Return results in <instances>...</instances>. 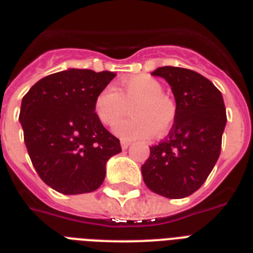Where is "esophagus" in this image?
Returning a JSON list of instances; mask_svg holds the SVG:
<instances>
[{
  "mask_svg": "<svg viewBox=\"0 0 253 253\" xmlns=\"http://www.w3.org/2000/svg\"><path fill=\"white\" fill-rule=\"evenodd\" d=\"M131 144V142H128V140H121V147H122L123 150H126V148H128V146Z\"/></svg>",
  "mask_w": 253,
  "mask_h": 253,
  "instance_id": "obj_1",
  "label": "esophagus"
}]
</instances>
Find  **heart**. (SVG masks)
<instances>
[{"label":"heart","mask_w":253,"mask_h":253,"mask_svg":"<svg viewBox=\"0 0 253 253\" xmlns=\"http://www.w3.org/2000/svg\"><path fill=\"white\" fill-rule=\"evenodd\" d=\"M131 103L133 105L130 104ZM130 107L131 117L118 121L113 132L122 139L150 138L164 135L174 123L176 102L163 93V85L148 75L126 77L118 90L103 87L94 99V113L101 123L110 126Z\"/></svg>","instance_id":"obj_1"}]
</instances>
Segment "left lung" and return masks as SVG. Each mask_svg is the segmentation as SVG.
<instances>
[{
	"mask_svg": "<svg viewBox=\"0 0 253 253\" xmlns=\"http://www.w3.org/2000/svg\"><path fill=\"white\" fill-rule=\"evenodd\" d=\"M151 75L170 85L177 114L167 139L150 147L143 180L159 196L184 198L202 186L219 158L227 122L223 97L211 81L190 69L160 67Z\"/></svg>",
	"mask_w": 253,
	"mask_h": 253,
	"instance_id": "1",
	"label": "left lung"
}]
</instances>
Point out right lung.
Segmentation results:
<instances>
[{"label": "right lung", "mask_w": 253, "mask_h": 253, "mask_svg": "<svg viewBox=\"0 0 253 253\" xmlns=\"http://www.w3.org/2000/svg\"><path fill=\"white\" fill-rule=\"evenodd\" d=\"M114 72L67 69L43 77L22 98L23 138L34 168L63 194L94 192L121 143L94 113L95 95Z\"/></svg>", "instance_id": "add662e5"}]
</instances>
